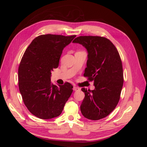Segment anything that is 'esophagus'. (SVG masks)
Returning <instances> with one entry per match:
<instances>
[{"instance_id":"1","label":"esophagus","mask_w":147,"mask_h":147,"mask_svg":"<svg viewBox=\"0 0 147 147\" xmlns=\"http://www.w3.org/2000/svg\"><path fill=\"white\" fill-rule=\"evenodd\" d=\"M73 90H74V91H79L80 90V88H79L78 87H77V86H74V88H73Z\"/></svg>"}]
</instances>
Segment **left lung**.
Masks as SVG:
<instances>
[{"label":"left lung","mask_w":147,"mask_h":147,"mask_svg":"<svg viewBox=\"0 0 147 147\" xmlns=\"http://www.w3.org/2000/svg\"><path fill=\"white\" fill-rule=\"evenodd\" d=\"M73 43L86 49L88 60L84 77L94 82V90L82 88L84 98L80 106L82 115L89 119L106 117L117 105L123 85L121 58L109 39L99 36H80Z\"/></svg>","instance_id":"left-lung-1"}]
</instances>
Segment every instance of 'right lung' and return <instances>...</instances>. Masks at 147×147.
I'll list each match as a JSON object with an SVG mask.
<instances>
[{
	"mask_svg": "<svg viewBox=\"0 0 147 147\" xmlns=\"http://www.w3.org/2000/svg\"><path fill=\"white\" fill-rule=\"evenodd\" d=\"M76 35L45 34L35 38L25 51L18 69V86L29 112L40 119L59 116L73 91L67 82L51 83V71L57 68L64 48Z\"/></svg>",
	"mask_w": 147,
	"mask_h": 147,
	"instance_id": "add662e5",
	"label": "right lung"
}]
</instances>
